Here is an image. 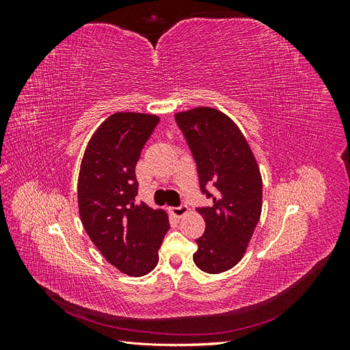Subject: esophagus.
Listing matches in <instances>:
<instances>
[{
    "instance_id": "1",
    "label": "esophagus",
    "mask_w": 350,
    "mask_h": 350,
    "mask_svg": "<svg viewBox=\"0 0 350 350\" xmlns=\"http://www.w3.org/2000/svg\"><path fill=\"white\" fill-rule=\"evenodd\" d=\"M188 213V206L187 204H181V206H178V207H172L171 208V215L174 216V217H183L184 215H187Z\"/></svg>"
}]
</instances>
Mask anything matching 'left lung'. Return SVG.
I'll return each mask as SVG.
<instances>
[{
  "label": "left lung",
  "mask_w": 350,
  "mask_h": 350,
  "mask_svg": "<svg viewBox=\"0 0 350 350\" xmlns=\"http://www.w3.org/2000/svg\"><path fill=\"white\" fill-rule=\"evenodd\" d=\"M175 121L196 161L201 193L213 200L197 208L206 230L196 239L193 258L200 270L224 273L241 261L260 220V169L245 137L224 112L194 108L178 112Z\"/></svg>",
  "instance_id": "left-lung-1"
}]
</instances>
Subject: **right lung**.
Instances as JSON below:
<instances>
[{
	"label": "right lung",
	"mask_w": 350,
	"mask_h": 350,
	"mask_svg": "<svg viewBox=\"0 0 350 350\" xmlns=\"http://www.w3.org/2000/svg\"><path fill=\"white\" fill-rule=\"evenodd\" d=\"M159 121L149 113L111 115L92 135L79 174V211L88 235L108 262L137 278L156 267L169 230L163 210L135 200V165Z\"/></svg>",
	"instance_id": "1"
}]
</instances>
